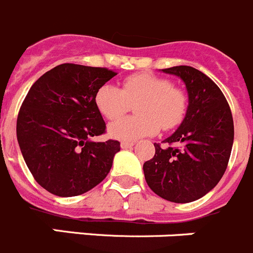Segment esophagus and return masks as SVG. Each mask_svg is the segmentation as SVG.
Masks as SVG:
<instances>
[{"instance_id": "esophagus-1", "label": "esophagus", "mask_w": 253, "mask_h": 253, "mask_svg": "<svg viewBox=\"0 0 253 253\" xmlns=\"http://www.w3.org/2000/svg\"><path fill=\"white\" fill-rule=\"evenodd\" d=\"M133 145H135V142H129V141H124V142H121L122 149H132Z\"/></svg>"}]
</instances>
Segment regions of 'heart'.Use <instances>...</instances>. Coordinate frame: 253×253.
<instances>
[{
    "mask_svg": "<svg viewBox=\"0 0 253 253\" xmlns=\"http://www.w3.org/2000/svg\"><path fill=\"white\" fill-rule=\"evenodd\" d=\"M97 110L107 120H116L137 103L138 116L124 117L112 122L108 132L122 141H137L158 133L160 128L171 129L183 122L188 108V97L169 79L138 73L122 82L121 89L112 84H103L94 95Z\"/></svg>",
    "mask_w": 253,
    "mask_h": 253,
    "instance_id": "1",
    "label": "heart"
}]
</instances>
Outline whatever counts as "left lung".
Returning <instances> with one entry per match:
<instances>
[{"instance_id": "8db88e82", "label": "left lung", "mask_w": 253, "mask_h": 253, "mask_svg": "<svg viewBox=\"0 0 253 253\" xmlns=\"http://www.w3.org/2000/svg\"><path fill=\"white\" fill-rule=\"evenodd\" d=\"M161 70L185 83L189 104L179 128L163 141L166 146L154 143V158L143 164V174L155 194L189 203L211 192L226 171L233 118L222 90L204 73L188 65Z\"/></svg>"}]
</instances>
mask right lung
Instances as JSON below:
<instances>
[{
	"label": "right lung",
	"mask_w": 253,
	"mask_h": 253,
	"mask_svg": "<svg viewBox=\"0 0 253 253\" xmlns=\"http://www.w3.org/2000/svg\"><path fill=\"white\" fill-rule=\"evenodd\" d=\"M117 73L60 64L42 74L20 108L16 133L34 179L58 197H76L98 185L112 168L120 142H94L106 132L95 92Z\"/></svg>",
	"instance_id": "right-lung-1"
}]
</instances>
